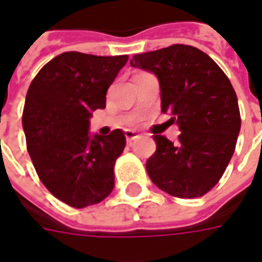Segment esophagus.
<instances>
[{"label":"esophagus","instance_id":"1","mask_svg":"<svg viewBox=\"0 0 262 262\" xmlns=\"http://www.w3.org/2000/svg\"><path fill=\"white\" fill-rule=\"evenodd\" d=\"M124 134H125V138L128 143L134 141L136 138H138V137H140V134H138L137 131H134V129H125V131H124Z\"/></svg>","mask_w":262,"mask_h":262}]
</instances>
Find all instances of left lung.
<instances>
[{
  "instance_id": "1",
  "label": "left lung",
  "mask_w": 262,
  "mask_h": 262,
  "mask_svg": "<svg viewBox=\"0 0 262 262\" xmlns=\"http://www.w3.org/2000/svg\"><path fill=\"white\" fill-rule=\"evenodd\" d=\"M129 64L157 77L162 112H169L181 131L178 143L153 136L157 148L146 163L150 179L178 198L203 196L225 173L241 129L229 78L210 56L189 45L137 54Z\"/></svg>"
}]
</instances>
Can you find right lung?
I'll return each instance as SVG.
<instances>
[{"mask_svg":"<svg viewBox=\"0 0 262 262\" xmlns=\"http://www.w3.org/2000/svg\"><path fill=\"white\" fill-rule=\"evenodd\" d=\"M126 55L64 52L33 78L26 95L23 129L30 159L48 191L74 208L105 200L125 147L122 129L90 136V118L105 109L106 92Z\"/></svg>","mask_w":262,"mask_h":262,"instance_id":"1","label":"right lung"}]
</instances>
